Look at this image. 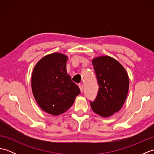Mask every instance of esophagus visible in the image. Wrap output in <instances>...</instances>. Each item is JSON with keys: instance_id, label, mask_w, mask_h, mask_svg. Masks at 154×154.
<instances>
[{"instance_id": "obj_1", "label": "esophagus", "mask_w": 154, "mask_h": 154, "mask_svg": "<svg viewBox=\"0 0 154 154\" xmlns=\"http://www.w3.org/2000/svg\"><path fill=\"white\" fill-rule=\"evenodd\" d=\"M79 89H80V90H81V92H83V85L82 84H79Z\"/></svg>"}]
</instances>
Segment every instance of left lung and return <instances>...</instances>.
I'll return each mask as SVG.
<instances>
[{
  "mask_svg": "<svg viewBox=\"0 0 154 154\" xmlns=\"http://www.w3.org/2000/svg\"><path fill=\"white\" fill-rule=\"evenodd\" d=\"M92 63L99 88L96 99L90 101L91 106L101 116L109 117L117 112L125 102L128 76L122 65L111 57L94 58Z\"/></svg>",
  "mask_w": 154,
  "mask_h": 154,
  "instance_id": "left-lung-1",
  "label": "left lung"
}]
</instances>
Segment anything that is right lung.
<instances>
[{
    "label": "right lung",
    "mask_w": 154,
    "mask_h": 154,
    "mask_svg": "<svg viewBox=\"0 0 154 154\" xmlns=\"http://www.w3.org/2000/svg\"><path fill=\"white\" fill-rule=\"evenodd\" d=\"M66 55L54 53L35 65L32 76V89L41 109L52 115L65 112L80 94L79 87L67 73Z\"/></svg>",
    "instance_id": "right-lung-1"
}]
</instances>
